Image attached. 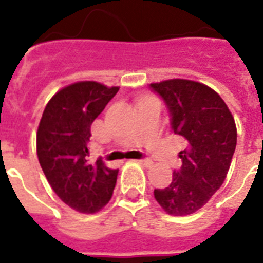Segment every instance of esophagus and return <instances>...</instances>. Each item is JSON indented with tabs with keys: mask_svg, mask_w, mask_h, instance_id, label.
<instances>
[{
	"mask_svg": "<svg viewBox=\"0 0 263 263\" xmlns=\"http://www.w3.org/2000/svg\"><path fill=\"white\" fill-rule=\"evenodd\" d=\"M138 162H139L140 165H143V166H146V168H148V166H152L153 161L148 160V158H142V160H138Z\"/></svg>",
	"mask_w": 263,
	"mask_h": 263,
	"instance_id": "1",
	"label": "esophagus"
}]
</instances>
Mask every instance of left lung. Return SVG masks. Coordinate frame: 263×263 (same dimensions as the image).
I'll return each mask as SVG.
<instances>
[{
    "label": "left lung",
    "instance_id": "left-lung-1",
    "mask_svg": "<svg viewBox=\"0 0 263 263\" xmlns=\"http://www.w3.org/2000/svg\"><path fill=\"white\" fill-rule=\"evenodd\" d=\"M150 88L164 99L172 131L185 144L179 153L181 168L168 187L154 190V196L171 216H188L224 183L236 148V124L224 99L204 84L171 79Z\"/></svg>",
    "mask_w": 263,
    "mask_h": 263
}]
</instances>
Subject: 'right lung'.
Masks as SVG:
<instances>
[{
    "mask_svg": "<svg viewBox=\"0 0 263 263\" xmlns=\"http://www.w3.org/2000/svg\"><path fill=\"white\" fill-rule=\"evenodd\" d=\"M119 91L97 82L61 88L47 102L36 132L43 173L60 199L79 213L99 212L110 200L119 169L91 164V124Z\"/></svg>",
    "mask_w": 263,
    "mask_h": 263,
    "instance_id": "add662e5",
    "label": "right lung"
}]
</instances>
